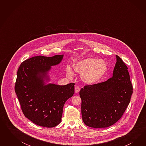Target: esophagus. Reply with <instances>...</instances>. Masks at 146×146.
I'll return each instance as SVG.
<instances>
[{
  "label": "esophagus",
  "mask_w": 146,
  "mask_h": 146,
  "mask_svg": "<svg viewBox=\"0 0 146 146\" xmlns=\"http://www.w3.org/2000/svg\"><path fill=\"white\" fill-rule=\"evenodd\" d=\"M80 88L79 87H78V86H76L75 87V92L76 93H78L80 92Z\"/></svg>",
  "instance_id": "34e87169"
}]
</instances>
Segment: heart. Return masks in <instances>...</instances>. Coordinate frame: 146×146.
<instances>
[{"mask_svg": "<svg viewBox=\"0 0 146 146\" xmlns=\"http://www.w3.org/2000/svg\"><path fill=\"white\" fill-rule=\"evenodd\" d=\"M75 72L81 74V80L88 84H97L106 75L108 64L103 59L87 58L75 62L73 64ZM66 75L70 78L74 77V72L70 67L66 68Z\"/></svg>", "mask_w": 146, "mask_h": 146, "instance_id": "b5f03b06", "label": "heart"}]
</instances>
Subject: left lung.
Listing matches in <instances>:
<instances>
[{"label": "left lung", "mask_w": 146, "mask_h": 146, "mask_svg": "<svg viewBox=\"0 0 146 146\" xmlns=\"http://www.w3.org/2000/svg\"><path fill=\"white\" fill-rule=\"evenodd\" d=\"M113 76L103 82L85 86L80 91L81 113L84 124L93 128H106L121 118L133 93L127 67L115 56Z\"/></svg>", "instance_id": "8db88e82"}]
</instances>
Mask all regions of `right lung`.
<instances>
[{"mask_svg":"<svg viewBox=\"0 0 146 146\" xmlns=\"http://www.w3.org/2000/svg\"><path fill=\"white\" fill-rule=\"evenodd\" d=\"M64 54L36 56L18 69L15 92L25 117L40 126L53 127L62 121L63 107L74 94V84L49 83L51 66L59 64Z\"/></svg>","mask_w":146,"mask_h":146,"instance_id":"1","label":"right lung"}]
</instances>
